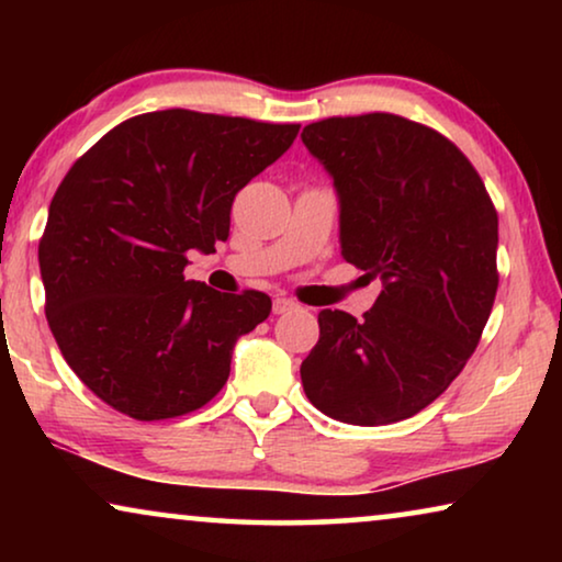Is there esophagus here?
<instances>
[{"label": "esophagus", "mask_w": 562, "mask_h": 562, "mask_svg": "<svg viewBox=\"0 0 562 562\" xmlns=\"http://www.w3.org/2000/svg\"><path fill=\"white\" fill-rule=\"evenodd\" d=\"M294 310H299V304L291 302V299H286V296L273 299V314H289V312H294Z\"/></svg>", "instance_id": "esophagus-1"}]
</instances>
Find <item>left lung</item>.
<instances>
[{"mask_svg":"<svg viewBox=\"0 0 562 562\" xmlns=\"http://www.w3.org/2000/svg\"><path fill=\"white\" fill-rule=\"evenodd\" d=\"M302 140L335 181L342 258L383 281L363 319L319 312L304 394L348 425L409 419L463 371L488 322L494 202L456 143L398 114L327 117Z\"/></svg>","mask_w":562,"mask_h":562,"instance_id":"8db88e82","label":"left lung"}]
</instances>
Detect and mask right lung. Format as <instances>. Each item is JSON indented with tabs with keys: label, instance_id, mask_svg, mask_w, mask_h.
<instances>
[{
	"label": "right lung",
	"instance_id": "obj_1",
	"mask_svg": "<svg viewBox=\"0 0 562 562\" xmlns=\"http://www.w3.org/2000/svg\"><path fill=\"white\" fill-rule=\"evenodd\" d=\"M296 133L191 110L137 114L60 181L37 248L45 317L71 371L112 409L171 419L225 386L237 337L271 314V299L187 281V252L227 240L235 194Z\"/></svg>",
	"mask_w": 562,
	"mask_h": 562
}]
</instances>
